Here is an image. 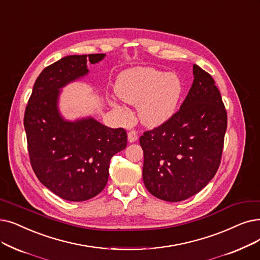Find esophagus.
Returning <instances> with one entry per match:
<instances>
[{
	"mask_svg": "<svg viewBox=\"0 0 260 260\" xmlns=\"http://www.w3.org/2000/svg\"><path fill=\"white\" fill-rule=\"evenodd\" d=\"M127 138H128V141L132 143V142H135V141L138 140V135L135 131H131L127 134Z\"/></svg>",
	"mask_w": 260,
	"mask_h": 260,
	"instance_id": "esophagus-1",
	"label": "esophagus"
}]
</instances>
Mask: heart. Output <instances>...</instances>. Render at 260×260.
Here are the masks:
<instances>
[{
    "label": "heart",
    "instance_id": "heart-1",
    "mask_svg": "<svg viewBox=\"0 0 260 260\" xmlns=\"http://www.w3.org/2000/svg\"><path fill=\"white\" fill-rule=\"evenodd\" d=\"M115 92L124 102L138 104L141 123L155 127L172 116L182 93V84L173 73L165 74L153 68H134L118 76Z\"/></svg>",
    "mask_w": 260,
    "mask_h": 260
}]
</instances>
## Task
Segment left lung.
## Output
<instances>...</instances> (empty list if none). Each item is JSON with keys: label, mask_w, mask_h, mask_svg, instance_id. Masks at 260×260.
Returning a JSON list of instances; mask_svg holds the SVG:
<instances>
[{"label": "left lung", "mask_w": 260, "mask_h": 260, "mask_svg": "<svg viewBox=\"0 0 260 260\" xmlns=\"http://www.w3.org/2000/svg\"><path fill=\"white\" fill-rule=\"evenodd\" d=\"M193 76L179 110L140 137L144 186L167 202H180L200 192L221 162L226 110L211 75L193 64Z\"/></svg>", "instance_id": "1"}]
</instances>
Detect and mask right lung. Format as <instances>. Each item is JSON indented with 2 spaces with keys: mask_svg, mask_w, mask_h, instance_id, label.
<instances>
[{
  "mask_svg": "<svg viewBox=\"0 0 260 260\" xmlns=\"http://www.w3.org/2000/svg\"><path fill=\"white\" fill-rule=\"evenodd\" d=\"M105 54L70 55L47 67L34 85L25 108L29 160L42 185L59 198L82 202L102 191L111 157L125 149L124 128H110L93 118L66 121L59 114L60 88L85 76L87 61Z\"/></svg>",
  "mask_w": 260,
  "mask_h": 260,
  "instance_id": "add662e5",
  "label": "right lung"
}]
</instances>
